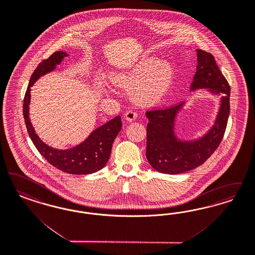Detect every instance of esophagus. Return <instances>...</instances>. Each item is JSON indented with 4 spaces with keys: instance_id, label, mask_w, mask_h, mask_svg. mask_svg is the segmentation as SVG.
I'll list each match as a JSON object with an SVG mask.
<instances>
[{
    "instance_id": "1",
    "label": "esophagus",
    "mask_w": 255,
    "mask_h": 255,
    "mask_svg": "<svg viewBox=\"0 0 255 255\" xmlns=\"http://www.w3.org/2000/svg\"><path fill=\"white\" fill-rule=\"evenodd\" d=\"M124 117H125V119H126L127 122H132V121H134V120L136 119L137 114L135 113L134 110L131 109V110H128V111L125 113Z\"/></svg>"
}]
</instances>
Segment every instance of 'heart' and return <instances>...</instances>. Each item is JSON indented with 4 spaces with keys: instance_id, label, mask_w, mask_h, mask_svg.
I'll return each instance as SVG.
<instances>
[{
    "instance_id": "heart-1",
    "label": "heart",
    "mask_w": 255,
    "mask_h": 255,
    "mask_svg": "<svg viewBox=\"0 0 255 255\" xmlns=\"http://www.w3.org/2000/svg\"><path fill=\"white\" fill-rule=\"evenodd\" d=\"M174 80L172 65L154 56L142 58L129 72L116 77L119 85L132 88L133 100L140 104L160 102L173 88Z\"/></svg>"
}]
</instances>
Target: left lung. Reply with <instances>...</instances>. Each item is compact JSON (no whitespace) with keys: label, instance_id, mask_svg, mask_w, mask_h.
Masks as SVG:
<instances>
[{"label":"left lung","instance_id":"1","mask_svg":"<svg viewBox=\"0 0 255 255\" xmlns=\"http://www.w3.org/2000/svg\"><path fill=\"white\" fill-rule=\"evenodd\" d=\"M198 66L190 90L208 88L221 97L220 111L215 124L202 137L194 141H181L174 132L177 113L184 102L164 109L149 110L146 117L147 149L146 156L155 170L166 174H179L202 165L220 146L230 114V86L220 71L215 57L197 49Z\"/></svg>","mask_w":255,"mask_h":255}]
</instances>
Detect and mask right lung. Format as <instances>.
Wrapping results in <instances>:
<instances>
[{"label": "right lung", "mask_w": 255, "mask_h": 255, "mask_svg": "<svg viewBox=\"0 0 255 255\" xmlns=\"http://www.w3.org/2000/svg\"><path fill=\"white\" fill-rule=\"evenodd\" d=\"M67 55V53L62 51L55 52L48 59L38 64L30 78L23 99V117L31 140L33 141L39 153L51 165L70 174L85 175L94 173L106 166L110 157L112 144L123 127L121 116H117L108 123L97 128L88 135L86 140L69 149H53L45 144L35 133L29 119L31 87L39 77L53 71L56 65H59Z\"/></svg>", "instance_id": "1"}]
</instances>
